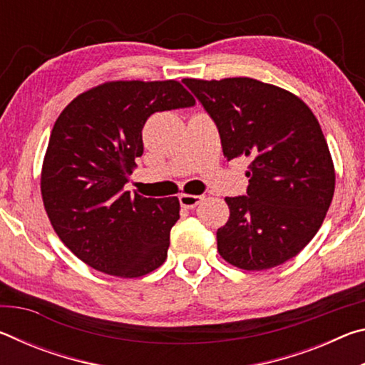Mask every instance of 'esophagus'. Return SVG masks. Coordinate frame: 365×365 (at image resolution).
<instances>
[{
    "label": "esophagus",
    "instance_id": "1",
    "mask_svg": "<svg viewBox=\"0 0 365 365\" xmlns=\"http://www.w3.org/2000/svg\"><path fill=\"white\" fill-rule=\"evenodd\" d=\"M178 200H180L182 207L193 209V207H196V206L200 205V202L202 201V196H200V195H185V193H182L180 196H178Z\"/></svg>",
    "mask_w": 365,
    "mask_h": 365
}]
</instances>
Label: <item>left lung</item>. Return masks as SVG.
I'll return each instance as SVG.
<instances>
[{"instance_id":"8db88e82","label":"left lung","mask_w":365,"mask_h":365,"mask_svg":"<svg viewBox=\"0 0 365 365\" xmlns=\"http://www.w3.org/2000/svg\"><path fill=\"white\" fill-rule=\"evenodd\" d=\"M217 125L227 160L246 156V195L225 197L219 255L235 267L265 270L287 262L322 225L335 169L316 115L298 96L248 77L183 78Z\"/></svg>"}]
</instances>
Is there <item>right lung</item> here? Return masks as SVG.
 Listing matches in <instances>:
<instances>
[{
    "instance_id": "1",
    "label": "right lung",
    "mask_w": 365,
    "mask_h": 365,
    "mask_svg": "<svg viewBox=\"0 0 365 365\" xmlns=\"http://www.w3.org/2000/svg\"><path fill=\"white\" fill-rule=\"evenodd\" d=\"M195 106L180 82H108L67 104L54 123L41 169L49 222L80 261L135 279L168 257L177 197L133 196L123 187L143 154L148 117Z\"/></svg>"
}]
</instances>
